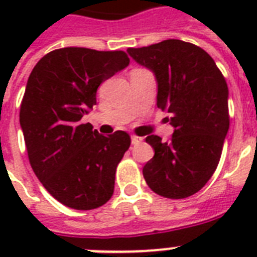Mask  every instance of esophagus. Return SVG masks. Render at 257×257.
I'll return each mask as SVG.
<instances>
[{
  "label": "esophagus",
  "mask_w": 257,
  "mask_h": 257,
  "mask_svg": "<svg viewBox=\"0 0 257 257\" xmlns=\"http://www.w3.org/2000/svg\"><path fill=\"white\" fill-rule=\"evenodd\" d=\"M131 141H132V144H133V145H136V144H140L141 141H143V137H139V136H132V137H131Z\"/></svg>",
  "instance_id": "esophagus-1"
}]
</instances>
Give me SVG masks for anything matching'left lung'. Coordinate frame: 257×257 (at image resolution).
Instances as JSON below:
<instances>
[{"mask_svg":"<svg viewBox=\"0 0 257 257\" xmlns=\"http://www.w3.org/2000/svg\"><path fill=\"white\" fill-rule=\"evenodd\" d=\"M128 54L155 74L157 108L169 113V143L145 139L155 156L144 165L149 188L168 199L195 195L211 179L229 129L228 86L213 58L199 46L165 40Z\"/></svg>","mask_w":257,"mask_h":257,"instance_id":"1","label":"left lung"}]
</instances>
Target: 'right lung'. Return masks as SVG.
<instances>
[{
  "instance_id": "1",
  "label": "right lung",
  "mask_w": 257,
  "mask_h": 257,
  "mask_svg": "<svg viewBox=\"0 0 257 257\" xmlns=\"http://www.w3.org/2000/svg\"><path fill=\"white\" fill-rule=\"evenodd\" d=\"M128 65L121 50L62 48L44 56L28 78L20 125L30 165L66 207L88 211L112 197L131 137L124 131L100 135L81 118L96 105L97 88Z\"/></svg>"
}]
</instances>
